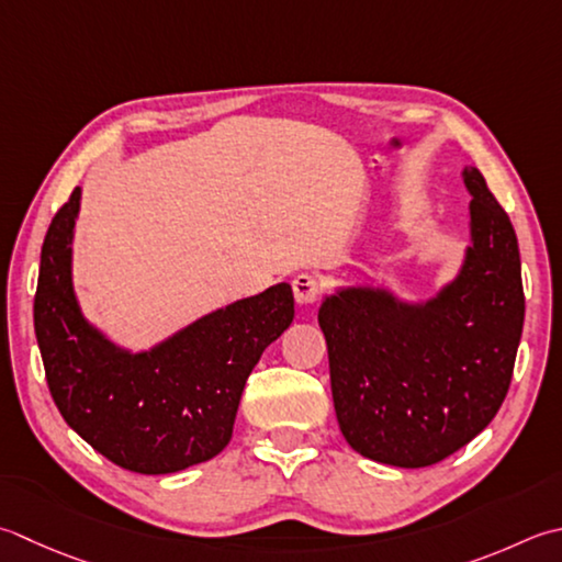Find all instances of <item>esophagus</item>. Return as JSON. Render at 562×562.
I'll list each match as a JSON object with an SVG mask.
<instances>
[{
	"label": "esophagus",
	"mask_w": 562,
	"mask_h": 562,
	"mask_svg": "<svg viewBox=\"0 0 562 562\" xmlns=\"http://www.w3.org/2000/svg\"><path fill=\"white\" fill-rule=\"evenodd\" d=\"M292 290H294L296 304L306 306V304H314L318 300V294H322V282H318V278H314V274L302 272L294 278Z\"/></svg>",
	"instance_id": "obj_1"
}]
</instances>
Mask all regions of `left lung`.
Segmentation results:
<instances>
[{
    "mask_svg": "<svg viewBox=\"0 0 562 562\" xmlns=\"http://www.w3.org/2000/svg\"><path fill=\"white\" fill-rule=\"evenodd\" d=\"M465 260L426 302L382 288L326 296L318 326L340 434L360 456L394 468L441 463L485 428L507 397L524 328L514 226L477 168Z\"/></svg>",
    "mask_w": 562,
    "mask_h": 562,
    "instance_id": "obj_1",
    "label": "left lung"
}]
</instances>
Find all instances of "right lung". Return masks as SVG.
I'll use <instances>...</instances> for the list:
<instances>
[{"instance_id":"obj_1","label":"right lung","mask_w":562,"mask_h":562,"mask_svg":"<svg viewBox=\"0 0 562 562\" xmlns=\"http://www.w3.org/2000/svg\"><path fill=\"white\" fill-rule=\"evenodd\" d=\"M80 187L41 248L33 326L50 397L97 453L140 475H168L222 453L246 380L294 318L288 282L184 326L150 350L112 344L80 312L72 234Z\"/></svg>"}]
</instances>
